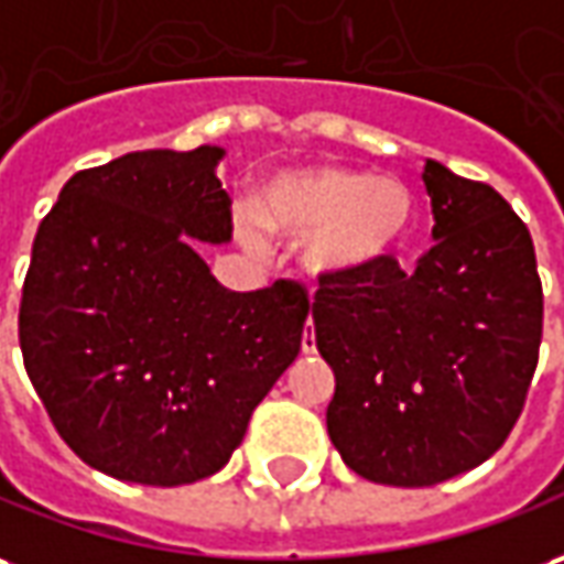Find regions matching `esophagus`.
I'll return each mask as SVG.
<instances>
[{"instance_id":"esophagus-1","label":"esophagus","mask_w":564,"mask_h":564,"mask_svg":"<svg viewBox=\"0 0 564 564\" xmlns=\"http://www.w3.org/2000/svg\"><path fill=\"white\" fill-rule=\"evenodd\" d=\"M301 349H304V352H316V334H313V319L306 322L304 337H301Z\"/></svg>"}]
</instances>
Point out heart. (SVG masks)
<instances>
[{"label":"heart","instance_id":"1","mask_svg":"<svg viewBox=\"0 0 564 564\" xmlns=\"http://www.w3.org/2000/svg\"><path fill=\"white\" fill-rule=\"evenodd\" d=\"M260 220L289 239H310L306 260L316 273L352 275L383 260L405 239L411 196L393 177L349 169L285 171L263 189ZM248 239L263 245L251 227Z\"/></svg>","mask_w":564,"mask_h":564}]
</instances>
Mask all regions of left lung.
Masks as SVG:
<instances>
[{"label":"left lung","instance_id":"obj_1","mask_svg":"<svg viewBox=\"0 0 564 564\" xmlns=\"http://www.w3.org/2000/svg\"><path fill=\"white\" fill-rule=\"evenodd\" d=\"M433 239L319 275L316 347L334 371L328 436L368 482L423 488L485 464L525 408L543 334L531 232L495 186L426 159Z\"/></svg>","mask_w":564,"mask_h":564}]
</instances>
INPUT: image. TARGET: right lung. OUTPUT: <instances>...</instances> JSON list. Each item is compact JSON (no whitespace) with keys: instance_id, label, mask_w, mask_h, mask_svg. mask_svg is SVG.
I'll list each match as a JSON object with an SVG mask.
<instances>
[{"instance_id":"right-lung-1","label":"right lung","mask_w":564,"mask_h":564,"mask_svg":"<svg viewBox=\"0 0 564 564\" xmlns=\"http://www.w3.org/2000/svg\"><path fill=\"white\" fill-rule=\"evenodd\" d=\"M220 159L143 150L76 171L33 239L23 368L61 438L122 482L215 476L301 352V282L230 291L193 248L232 236Z\"/></svg>"}]
</instances>
